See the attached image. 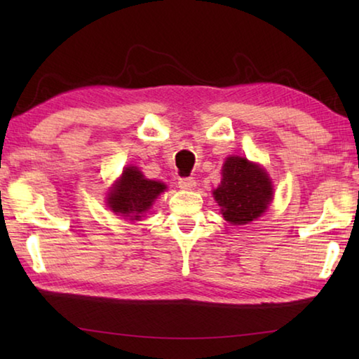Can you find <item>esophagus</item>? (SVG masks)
<instances>
[{"mask_svg": "<svg viewBox=\"0 0 359 359\" xmlns=\"http://www.w3.org/2000/svg\"><path fill=\"white\" fill-rule=\"evenodd\" d=\"M177 184L182 190H193V188L196 187V182H194L193 177H180Z\"/></svg>", "mask_w": 359, "mask_h": 359, "instance_id": "34e87169", "label": "esophagus"}]
</instances>
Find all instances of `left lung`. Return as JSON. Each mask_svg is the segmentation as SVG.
Returning a JSON list of instances; mask_svg holds the SVG:
<instances>
[{
  "mask_svg": "<svg viewBox=\"0 0 359 359\" xmlns=\"http://www.w3.org/2000/svg\"><path fill=\"white\" fill-rule=\"evenodd\" d=\"M214 198L224 220L233 224L253 222L267 209L272 185L267 174L242 156H229L222 169V182Z\"/></svg>",
  "mask_w": 359,
  "mask_h": 359,
  "instance_id": "1",
  "label": "left lung"
}]
</instances>
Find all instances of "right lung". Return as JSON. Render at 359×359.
<instances>
[{
  "instance_id": "1",
  "label": "right lung",
  "mask_w": 359,
  "mask_h": 359,
  "mask_svg": "<svg viewBox=\"0 0 359 359\" xmlns=\"http://www.w3.org/2000/svg\"><path fill=\"white\" fill-rule=\"evenodd\" d=\"M166 190L165 184L145 179L137 168H126L117 185L112 188L107 204L115 214L139 220L145 210L150 209L158 194Z\"/></svg>"
}]
</instances>
